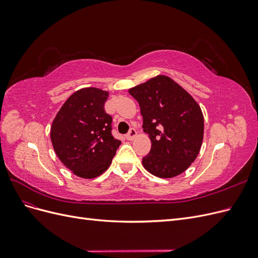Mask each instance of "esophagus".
<instances>
[{
	"label": "esophagus",
	"instance_id": "esophagus-1",
	"mask_svg": "<svg viewBox=\"0 0 258 258\" xmlns=\"http://www.w3.org/2000/svg\"><path fill=\"white\" fill-rule=\"evenodd\" d=\"M136 136H137L136 129H135V128H131V129L129 130L128 134H127L126 136H124V138H126L127 140H129V141H131V140H134V139L136 138Z\"/></svg>",
	"mask_w": 258,
	"mask_h": 258
}]
</instances>
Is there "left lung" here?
<instances>
[{"mask_svg": "<svg viewBox=\"0 0 258 258\" xmlns=\"http://www.w3.org/2000/svg\"><path fill=\"white\" fill-rule=\"evenodd\" d=\"M129 93L139 102L143 129L152 141L143 167L162 178L183 173L196 159L204 139V115L198 103L165 75L136 86Z\"/></svg>", "mask_w": 258, "mask_h": 258, "instance_id": "1", "label": "left lung"}]
</instances>
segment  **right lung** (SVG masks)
Returning <instances> with one entry per match:
<instances>
[{
  "label": "right lung",
  "instance_id": "obj_1",
  "mask_svg": "<svg viewBox=\"0 0 258 258\" xmlns=\"http://www.w3.org/2000/svg\"><path fill=\"white\" fill-rule=\"evenodd\" d=\"M108 92L84 88L70 97L50 128L53 150L63 165L84 178L102 174L120 141L112 135V116L104 110Z\"/></svg>",
  "mask_w": 258,
  "mask_h": 258
}]
</instances>
